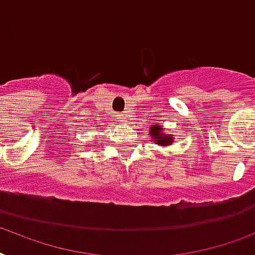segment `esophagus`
<instances>
[{
	"mask_svg": "<svg viewBox=\"0 0 255 255\" xmlns=\"http://www.w3.org/2000/svg\"><path fill=\"white\" fill-rule=\"evenodd\" d=\"M117 119L120 120V121H121V123H126V116L124 115V113H119V115H117Z\"/></svg>",
	"mask_w": 255,
	"mask_h": 255,
	"instance_id": "1",
	"label": "esophagus"
}]
</instances>
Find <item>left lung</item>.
<instances>
[{
  "instance_id": "8db88e82",
  "label": "left lung",
  "mask_w": 255,
  "mask_h": 255,
  "mask_svg": "<svg viewBox=\"0 0 255 255\" xmlns=\"http://www.w3.org/2000/svg\"><path fill=\"white\" fill-rule=\"evenodd\" d=\"M150 135H151V140H152L155 144H160L161 147L170 146L174 139V135H172V134H164L163 126L159 125V124L151 125Z\"/></svg>"
}]
</instances>
